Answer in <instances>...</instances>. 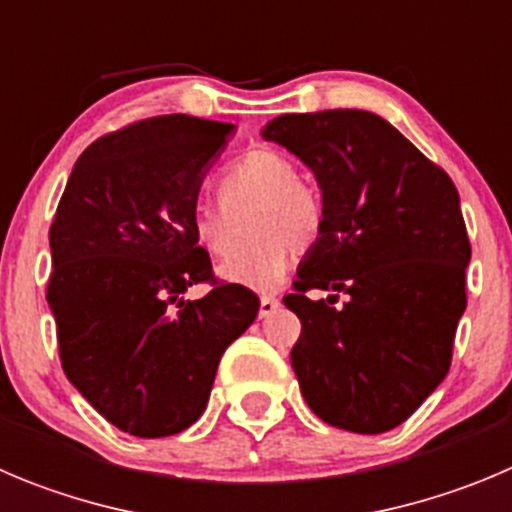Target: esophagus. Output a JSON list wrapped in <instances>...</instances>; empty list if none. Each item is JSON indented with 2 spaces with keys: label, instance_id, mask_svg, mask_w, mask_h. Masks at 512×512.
I'll return each mask as SVG.
<instances>
[{
  "label": "esophagus",
  "instance_id": "34e87169",
  "mask_svg": "<svg viewBox=\"0 0 512 512\" xmlns=\"http://www.w3.org/2000/svg\"><path fill=\"white\" fill-rule=\"evenodd\" d=\"M276 309H279V299H276V296H271V294L261 296V306H259L261 316H271Z\"/></svg>",
  "mask_w": 512,
  "mask_h": 512
}]
</instances>
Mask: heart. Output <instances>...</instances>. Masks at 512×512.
Instances as JSON below:
<instances>
[{
	"instance_id": "1",
	"label": "heart",
	"mask_w": 512,
	"mask_h": 512,
	"mask_svg": "<svg viewBox=\"0 0 512 512\" xmlns=\"http://www.w3.org/2000/svg\"><path fill=\"white\" fill-rule=\"evenodd\" d=\"M218 201H198L188 228L198 248L213 261H228L223 276L233 284L269 289L286 274L291 251L306 253L321 241L326 208L321 193L301 178V170L279 150H251L233 160L216 180Z\"/></svg>"
}]
</instances>
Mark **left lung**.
I'll use <instances>...</instances> for the list:
<instances>
[{
    "mask_svg": "<svg viewBox=\"0 0 512 512\" xmlns=\"http://www.w3.org/2000/svg\"><path fill=\"white\" fill-rule=\"evenodd\" d=\"M264 138L299 155L326 208L284 304L301 319L291 367L319 420L359 435L402 425L452 362L470 238L450 175L364 110L279 115ZM334 290L324 302L308 291ZM339 293L344 307L334 310Z\"/></svg>",
    "mask_w": 512,
    "mask_h": 512,
    "instance_id": "obj_1",
    "label": "left lung"
}]
</instances>
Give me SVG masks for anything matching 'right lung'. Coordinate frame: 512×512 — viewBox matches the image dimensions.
I'll return each instance as SVG.
<instances>
[{
	"mask_svg": "<svg viewBox=\"0 0 512 512\" xmlns=\"http://www.w3.org/2000/svg\"><path fill=\"white\" fill-rule=\"evenodd\" d=\"M231 123L158 115L97 138L77 158L50 226L55 314L67 379L135 437L203 415L218 362L259 314V296L213 276L188 213ZM208 283L203 300L179 296Z\"/></svg>",
	"mask_w": 512,
	"mask_h": 512,
	"instance_id": "right-lung-1",
	"label": "right lung"
}]
</instances>
